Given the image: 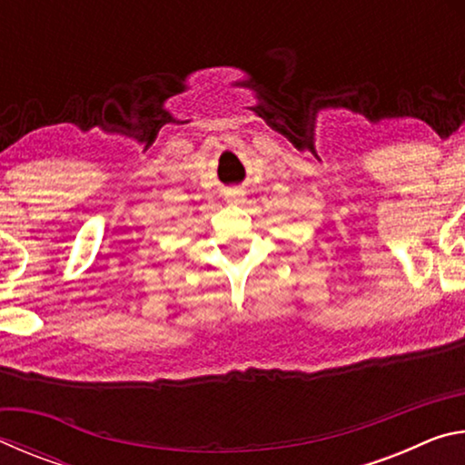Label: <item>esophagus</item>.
<instances>
[{
	"label": "esophagus",
	"instance_id": "esophagus-1",
	"mask_svg": "<svg viewBox=\"0 0 465 465\" xmlns=\"http://www.w3.org/2000/svg\"><path fill=\"white\" fill-rule=\"evenodd\" d=\"M230 201H232V203H243V193L233 191V193L230 194Z\"/></svg>",
	"mask_w": 465,
	"mask_h": 465
}]
</instances>
